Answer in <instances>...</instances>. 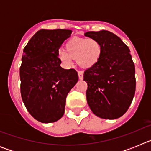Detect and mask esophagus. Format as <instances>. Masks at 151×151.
Segmentation results:
<instances>
[{"label":"esophagus","instance_id":"1","mask_svg":"<svg viewBox=\"0 0 151 151\" xmlns=\"http://www.w3.org/2000/svg\"><path fill=\"white\" fill-rule=\"evenodd\" d=\"M78 78L79 79H83V75H84V73L82 71H78Z\"/></svg>","mask_w":151,"mask_h":151}]
</instances>
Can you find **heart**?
<instances>
[{
  "label": "heart",
  "mask_w": 151,
  "mask_h": 151,
  "mask_svg": "<svg viewBox=\"0 0 151 151\" xmlns=\"http://www.w3.org/2000/svg\"><path fill=\"white\" fill-rule=\"evenodd\" d=\"M101 55L102 45L94 38H73L66 42L65 50L61 49L57 53L58 58L65 66H71L74 59L82 68L94 66Z\"/></svg>",
  "instance_id": "1"
}]
</instances>
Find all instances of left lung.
<instances>
[{"mask_svg": "<svg viewBox=\"0 0 151 151\" xmlns=\"http://www.w3.org/2000/svg\"><path fill=\"white\" fill-rule=\"evenodd\" d=\"M85 35L97 39L102 45L99 61L84 73L88 104L100 118H119L128 110L135 92V68L130 50L109 31L87 32Z\"/></svg>", "mask_w": 151, "mask_h": 151, "instance_id": "8db88e82", "label": "left lung"}]
</instances>
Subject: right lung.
I'll list each match as a JSON object with an SVG mask.
<instances>
[{"label":"right lung","mask_w":151,"mask_h":151,"mask_svg":"<svg viewBox=\"0 0 151 151\" xmlns=\"http://www.w3.org/2000/svg\"><path fill=\"white\" fill-rule=\"evenodd\" d=\"M71 30L41 29L25 48L19 69L21 96L36 120L50 123L63 116L66 98L78 80L77 72L65 69L57 53Z\"/></svg>","instance_id":"obj_1"}]
</instances>
